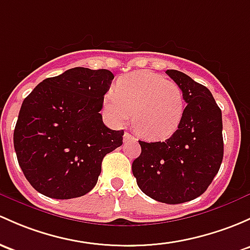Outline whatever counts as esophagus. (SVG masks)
Segmentation results:
<instances>
[{
  "label": "esophagus",
  "instance_id": "obj_1",
  "mask_svg": "<svg viewBox=\"0 0 250 250\" xmlns=\"http://www.w3.org/2000/svg\"><path fill=\"white\" fill-rule=\"evenodd\" d=\"M129 140H135V138H134L132 134L125 132L123 134V141H129Z\"/></svg>",
  "mask_w": 250,
  "mask_h": 250
}]
</instances>
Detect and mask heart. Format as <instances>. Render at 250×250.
<instances>
[{
  "label": "heart",
  "mask_w": 250,
  "mask_h": 250,
  "mask_svg": "<svg viewBox=\"0 0 250 250\" xmlns=\"http://www.w3.org/2000/svg\"><path fill=\"white\" fill-rule=\"evenodd\" d=\"M105 109L117 123L128 121L132 112L133 128L141 138L163 140L177 129L185 98L177 83L145 70L121 78L107 94Z\"/></svg>",
  "instance_id": "1"
}]
</instances>
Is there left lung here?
<instances>
[{"instance_id": "8db88e82", "label": "left lung", "mask_w": 250, "mask_h": 250, "mask_svg": "<svg viewBox=\"0 0 250 250\" xmlns=\"http://www.w3.org/2000/svg\"><path fill=\"white\" fill-rule=\"evenodd\" d=\"M167 75L187 103L177 130L165 141H139L132 170L139 188L153 200L176 205L205 193L224 154L222 110L207 87L175 69Z\"/></svg>"}]
</instances>
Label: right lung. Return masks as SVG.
<instances>
[{"instance_id":"add662e5","label":"right lung","mask_w":250,"mask_h":250,"mask_svg":"<svg viewBox=\"0 0 250 250\" xmlns=\"http://www.w3.org/2000/svg\"><path fill=\"white\" fill-rule=\"evenodd\" d=\"M114 74L77 67L37 85L14 129L18 162L30 185L52 199L83 196L97 185L102 162L122 145L123 130L99 111Z\"/></svg>"}]
</instances>
